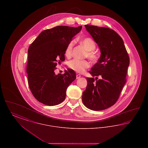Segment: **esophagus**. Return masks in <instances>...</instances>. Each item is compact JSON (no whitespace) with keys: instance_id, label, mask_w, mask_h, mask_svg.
Returning <instances> with one entry per match:
<instances>
[{"instance_id":"esophagus-1","label":"esophagus","mask_w":148,"mask_h":148,"mask_svg":"<svg viewBox=\"0 0 148 148\" xmlns=\"http://www.w3.org/2000/svg\"><path fill=\"white\" fill-rule=\"evenodd\" d=\"M81 77V75H80V74H77V76H76V77H77V79H79L80 77Z\"/></svg>"}]
</instances>
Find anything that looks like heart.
Instances as JSON below:
<instances>
[{
	"mask_svg": "<svg viewBox=\"0 0 148 148\" xmlns=\"http://www.w3.org/2000/svg\"><path fill=\"white\" fill-rule=\"evenodd\" d=\"M79 42L87 50L86 56L88 57L92 62H96L98 60V57L97 53L94 51L96 48V45L94 41L90 38H85L80 39ZM74 43V41L70 42L65 49V55L68 58L71 57L72 54ZM68 66L71 69L77 73H83L86 69L89 68L90 63L87 60L73 59L69 62Z\"/></svg>",
	"mask_w": 148,
	"mask_h": 148,
	"instance_id": "1",
	"label": "heart"
}]
</instances>
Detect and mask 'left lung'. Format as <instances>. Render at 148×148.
<instances>
[{
    "label": "left lung",
    "instance_id": "1",
    "mask_svg": "<svg viewBox=\"0 0 148 148\" xmlns=\"http://www.w3.org/2000/svg\"><path fill=\"white\" fill-rule=\"evenodd\" d=\"M85 27L98 45L101 55L89 71L92 77H96V82L93 77H86L88 85L82 101L89 109L103 110L119 98L126 83L130 59L122 38L114 30L89 25ZM98 76L101 79L97 80Z\"/></svg>",
    "mask_w": 148,
    "mask_h": 148
}]
</instances>
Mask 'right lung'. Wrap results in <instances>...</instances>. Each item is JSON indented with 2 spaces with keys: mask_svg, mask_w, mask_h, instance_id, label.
Here are the masks:
<instances>
[{
  "mask_svg": "<svg viewBox=\"0 0 148 148\" xmlns=\"http://www.w3.org/2000/svg\"><path fill=\"white\" fill-rule=\"evenodd\" d=\"M82 28L61 25L45 30L29 47V86L36 99L45 105L56 106L63 102L68 87L76 79L75 71L71 69L65 70L64 74L56 75L54 71L58 62L65 60L68 44Z\"/></svg>",
  "mask_w": 148,
  "mask_h": 148,
  "instance_id": "1",
  "label": "right lung"
}]
</instances>
